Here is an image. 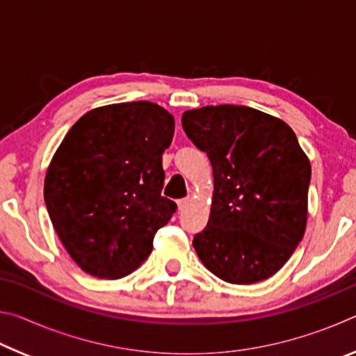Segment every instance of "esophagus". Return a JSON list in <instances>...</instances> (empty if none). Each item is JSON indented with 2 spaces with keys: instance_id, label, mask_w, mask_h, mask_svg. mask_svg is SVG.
Here are the masks:
<instances>
[{
  "instance_id": "obj_1",
  "label": "esophagus",
  "mask_w": 356,
  "mask_h": 356,
  "mask_svg": "<svg viewBox=\"0 0 356 356\" xmlns=\"http://www.w3.org/2000/svg\"><path fill=\"white\" fill-rule=\"evenodd\" d=\"M188 204H190V200L188 197H185V200L177 201V207H179V210H185L186 207H188Z\"/></svg>"
}]
</instances>
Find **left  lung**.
<instances>
[{"label": "left lung", "instance_id": "8db88e82", "mask_svg": "<svg viewBox=\"0 0 356 356\" xmlns=\"http://www.w3.org/2000/svg\"><path fill=\"white\" fill-rule=\"evenodd\" d=\"M186 136L206 152L213 200L193 246L215 276L252 284L293 254L308 220L311 163L289 125L250 106H202L182 114Z\"/></svg>", "mask_w": 356, "mask_h": 356}]
</instances>
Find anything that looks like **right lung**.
<instances>
[{
  "label": "right lung",
  "mask_w": 356,
  "mask_h": 356,
  "mask_svg": "<svg viewBox=\"0 0 356 356\" xmlns=\"http://www.w3.org/2000/svg\"><path fill=\"white\" fill-rule=\"evenodd\" d=\"M174 118L152 102L95 108L76 120L47 170L45 206L83 272L118 280L136 270L176 212L161 196V155Z\"/></svg>",
  "instance_id": "right-lung-1"
}]
</instances>
